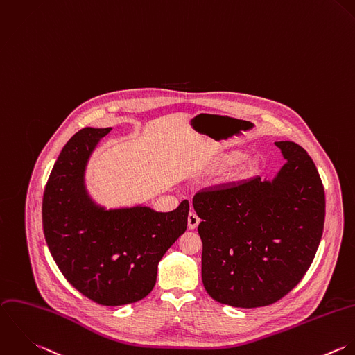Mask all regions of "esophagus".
Here are the masks:
<instances>
[{"mask_svg":"<svg viewBox=\"0 0 355 355\" xmlns=\"http://www.w3.org/2000/svg\"><path fill=\"white\" fill-rule=\"evenodd\" d=\"M198 225H200V218L194 212H190L189 216H187V226H189V229L194 230V229H197Z\"/></svg>","mask_w":355,"mask_h":355,"instance_id":"esophagus-1","label":"esophagus"}]
</instances>
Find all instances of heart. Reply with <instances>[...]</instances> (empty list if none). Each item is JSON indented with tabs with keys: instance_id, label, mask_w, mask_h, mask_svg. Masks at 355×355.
<instances>
[{
	"instance_id": "heart-1",
	"label": "heart",
	"mask_w": 355,
	"mask_h": 355,
	"mask_svg": "<svg viewBox=\"0 0 355 355\" xmlns=\"http://www.w3.org/2000/svg\"><path fill=\"white\" fill-rule=\"evenodd\" d=\"M246 157H248V153L245 150H232L229 153H225V154L219 155L212 162L211 168H212V171H216V172L218 171H225V169H229V168L234 166L236 164H239ZM260 166H261V162H260V159L257 157L248 158L241 165V168H239V171L236 173V179L238 180H249V179L254 178L256 175H259Z\"/></svg>"
}]
</instances>
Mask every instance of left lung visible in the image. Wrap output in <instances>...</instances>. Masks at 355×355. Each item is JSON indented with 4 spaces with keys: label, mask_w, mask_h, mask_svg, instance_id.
I'll return each mask as SVG.
<instances>
[{
    "label": "left lung",
    "mask_w": 355,
    "mask_h": 355,
    "mask_svg": "<svg viewBox=\"0 0 355 355\" xmlns=\"http://www.w3.org/2000/svg\"><path fill=\"white\" fill-rule=\"evenodd\" d=\"M286 159L271 180L256 176L193 200L202 220V284L222 304L268 306L304 277L318 249L325 193L307 151L275 141Z\"/></svg>",
    "instance_id": "obj_1"
}]
</instances>
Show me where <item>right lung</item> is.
I'll return each instance as SVG.
<instances>
[{"label": "right lung", "mask_w": 355, "mask_h": 355, "mask_svg": "<svg viewBox=\"0 0 355 355\" xmlns=\"http://www.w3.org/2000/svg\"><path fill=\"white\" fill-rule=\"evenodd\" d=\"M110 130L88 126L66 143L44 191L42 226L55 263L78 292L103 306H123L153 291L159 260L187 229L189 201L171 212L98 204L85 172Z\"/></svg>", "instance_id": "obj_1"}]
</instances>
